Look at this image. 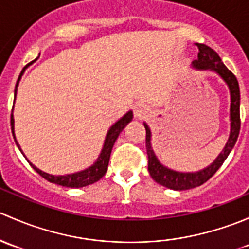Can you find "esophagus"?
Here are the masks:
<instances>
[{
  "mask_svg": "<svg viewBox=\"0 0 249 249\" xmlns=\"http://www.w3.org/2000/svg\"><path fill=\"white\" fill-rule=\"evenodd\" d=\"M148 114V107L143 103H138L134 107V116L137 119H142Z\"/></svg>",
  "mask_w": 249,
  "mask_h": 249,
  "instance_id": "1",
  "label": "esophagus"
}]
</instances>
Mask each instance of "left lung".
I'll list each match as a JSON object with an SVG mask.
<instances>
[{"mask_svg": "<svg viewBox=\"0 0 249 249\" xmlns=\"http://www.w3.org/2000/svg\"><path fill=\"white\" fill-rule=\"evenodd\" d=\"M199 49L198 60L193 61V67L196 69H204V71H216L217 74L227 83L230 91V135L228 139L225 147L223 148L222 152L219 153L218 157L214 160V162L209 165L207 168L202 169L196 173H180V171L171 170L166 168L156 157L155 152L151 146V130L148 125L143 124L146 129V152L148 157V173L151 178L157 183L162 184L166 188L174 189V191H186V189L196 188V187L201 186L207 180L212 178L216 174V171L222 166L224 160L229 156L230 151L236 143L237 138H239L241 120H240V87L237 79L231 71H229L222 62L218 53L205 44H199L196 43Z\"/></svg>", "mask_w": 249, "mask_h": 249, "instance_id": "8db88e82", "label": "left lung"}]
</instances>
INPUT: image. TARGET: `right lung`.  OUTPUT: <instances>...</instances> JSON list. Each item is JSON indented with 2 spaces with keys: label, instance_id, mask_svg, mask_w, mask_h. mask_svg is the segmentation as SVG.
<instances>
[{
  "label": "right lung",
  "instance_id": "add662e5",
  "mask_svg": "<svg viewBox=\"0 0 249 249\" xmlns=\"http://www.w3.org/2000/svg\"><path fill=\"white\" fill-rule=\"evenodd\" d=\"M36 60H37V58H36ZM35 61H32V62H35ZM32 62H30L29 65H26V67H24V69L21 71V73H20L19 78H18L17 85H15V89H14V101H15V97H17V89H18V85H19L20 79H21V75L24 74L25 69L29 67L30 65H32ZM132 119H133V112L128 111L124 117H121V119L116 122V124H112L111 127H110L109 132H107V134L106 142H104V146H103V148H102L101 155H99V157L97 158L96 162L93 163V165L89 166V168L85 169V170L78 171V173H74V174H68V175L55 176V175H50V174L39 170L37 166H35L32 163L29 162L30 165L32 166V168L35 169V170L37 171V173L39 174L43 178H45V180L51 182V183L60 184V186H63V187H69V188H80V187H85V186H89V184L94 183V182L101 180V178L106 175L107 165H109V160H110V155H111L112 146H114V143H115V142H116V139H117V137L120 135V133L124 130V128L125 127V125L132 121ZM10 125H12V133H13V135H14L15 143H17V146L19 147V150L21 151L20 145L18 143L17 139H15L14 117H13V114L10 115ZM21 153H22V151H21ZM22 155H24V153H22Z\"/></svg>",
  "mask_w": 249,
  "mask_h": 249
}]
</instances>
